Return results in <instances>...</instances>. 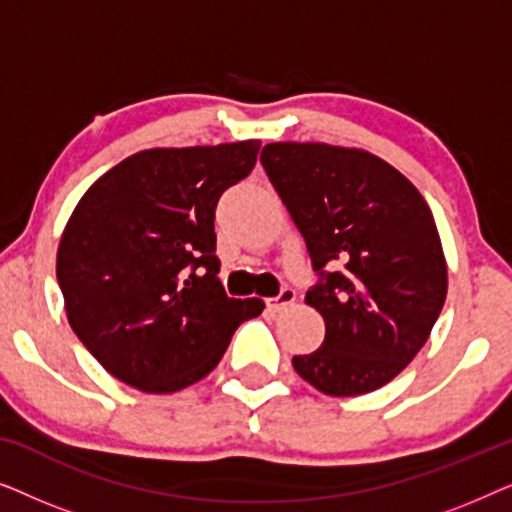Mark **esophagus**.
<instances>
[{"mask_svg": "<svg viewBox=\"0 0 512 512\" xmlns=\"http://www.w3.org/2000/svg\"><path fill=\"white\" fill-rule=\"evenodd\" d=\"M293 300H296V291H293L291 286H284V289L279 291L275 298H268V300H265V303H268V310L282 312L289 305H293Z\"/></svg>", "mask_w": 512, "mask_h": 512, "instance_id": "esophagus-1", "label": "esophagus"}]
</instances>
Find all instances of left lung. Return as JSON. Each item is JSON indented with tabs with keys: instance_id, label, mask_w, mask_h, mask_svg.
Here are the masks:
<instances>
[{
	"instance_id": "8db88e82",
	"label": "left lung",
	"mask_w": 512,
	"mask_h": 512,
	"mask_svg": "<svg viewBox=\"0 0 512 512\" xmlns=\"http://www.w3.org/2000/svg\"><path fill=\"white\" fill-rule=\"evenodd\" d=\"M261 163L305 237V293L326 338L293 368L328 396L384 387L415 359L447 296V265L422 193L361 149L268 144Z\"/></svg>"
}]
</instances>
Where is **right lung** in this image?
Segmentation results:
<instances>
[{"mask_svg":"<svg viewBox=\"0 0 512 512\" xmlns=\"http://www.w3.org/2000/svg\"><path fill=\"white\" fill-rule=\"evenodd\" d=\"M261 142L149 149L88 188L58 247L69 326L116 380L172 394L212 373L263 300L219 282L214 214Z\"/></svg>","mask_w":512,"mask_h":512,"instance_id":"add662e5","label":"right lung"}]
</instances>
